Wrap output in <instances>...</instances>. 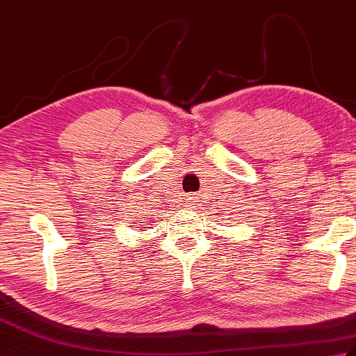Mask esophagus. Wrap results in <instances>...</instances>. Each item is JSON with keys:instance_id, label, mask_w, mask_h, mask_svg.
Masks as SVG:
<instances>
[{"instance_id": "esophagus-1", "label": "esophagus", "mask_w": 356, "mask_h": 356, "mask_svg": "<svg viewBox=\"0 0 356 356\" xmlns=\"http://www.w3.org/2000/svg\"><path fill=\"white\" fill-rule=\"evenodd\" d=\"M195 202H197V199H195L193 194H191V195H186V199H185L186 207H193V205H195Z\"/></svg>"}]
</instances>
